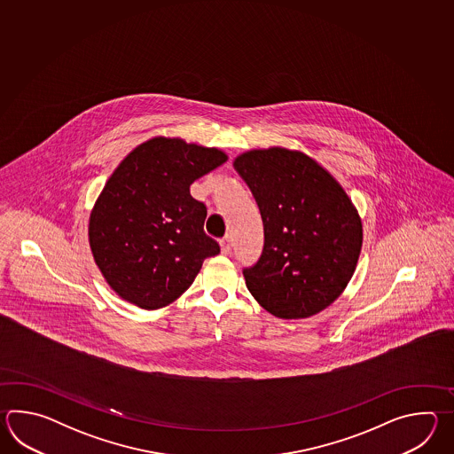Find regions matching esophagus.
Returning a JSON list of instances; mask_svg holds the SVG:
<instances>
[{
  "mask_svg": "<svg viewBox=\"0 0 454 454\" xmlns=\"http://www.w3.org/2000/svg\"><path fill=\"white\" fill-rule=\"evenodd\" d=\"M221 250H223V254H229L231 251V237H223V240H221Z\"/></svg>",
  "mask_w": 454,
  "mask_h": 454,
  "instance_id": "esophagus-1",
  "label": "esophagus"
}]
</instances>
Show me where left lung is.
I'll return each instance as SVG.
<instances>
[{"label":"left lung","mask_w":454,"mask_h":454,"mask_svg":"<svg viewBox=\"0 0 454 454\" xmlns=\"http://www.w3.org/2000/svg\"><path fill=\"white\" fill-rule=\"evenodd\" d=\"M264 225L247 287L279 318H307L338 299L362 248V223L348 194L309 155L270 147L235 160Z\"/></svg>","instance_id":"left-lung-1"}]
</instances>
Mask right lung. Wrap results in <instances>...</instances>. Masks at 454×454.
Masks as SVG:
<instances>
[{
    "label": "right lung",
    "instance_id": "add662e5",
    "mask_svg": "<svg viewBox=\"0 0 454 454\" xmlns=\"http://www.w3.org/2000/svg\"><path fill=\"white\" fill-rule=\"evenodd\" d=\"M225 160L214 147L154 137L118 165L90 215L89 241L121 299L145 309L165 307L221 251L204 231L207 207L190 184Z\"/></svg>",
    "mask_w": 454,
    "mask_h": 454
}]
</instances>
